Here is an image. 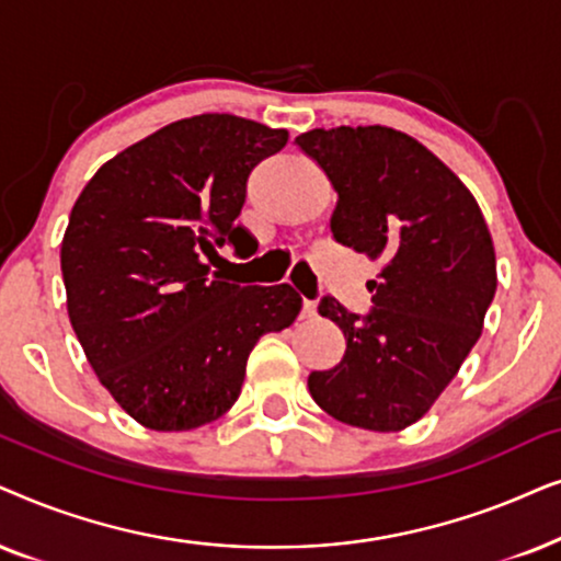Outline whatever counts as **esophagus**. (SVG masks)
Here are the masks:
<instances>
[{"label":"esophagus","mask_w":561,"mask_h":561,"mask_svg":"<svg viewBox=\"0 0 561 561\" xmlns=\"http://www.w3.org/2000/svg\"><path fill=\"white\" fill-rule=\"evenodd\" d=\"M316 302H312V300H302V316L305 318H312V316H316Z\"/></svg>","instance_id":"obj_1"}]
</instances>
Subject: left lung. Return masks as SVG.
<instances>
[{
    "label": "left lung",
    "instance_id": "8db88e82",
    "mask_svg": "<svg viewBox=\"0 0 561 561\" xmlns=\"http://www.w3.org/2000/svg\"><path fill=\"white\" fill-rule=\"evenodd\" d=\"M295 144L339 194L335 241L379 261L367 316L320 297L346 354L312 371L310 394L335 421L400 431L428 413L480 339L497 287L490 230L459 176L405 133L341 125Z\"/></svg>",
    "mask_w": 561,
    "mask_h": 561
}]
</instances>
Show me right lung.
Returning <instances> with one entry per match:
<instances>
[{
  "mask_svg": "<svg viewBox=\"0 0 561 561\" xmlns=\"http://www.w3.org/2000/svg\"><path fill=\"white\" fill-rule=\"evenodd\" d=\"M287 138L218 112L176 119L104 163L73 205L69 320L94 375L146 428L218 421L256 341L302 308L289 285L245 287L210 268L226 243H253L238 222L249 176Z\"/></svg>",
  "mask_w": 561,
  "mask_h": 561,
  "instance_id": "obj_1",
  "label": "right lung"
}]
</instances>
